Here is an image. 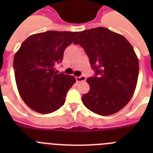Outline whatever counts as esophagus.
<instances>
[{
	"label": "esophagus",
	"instance_id": "esophagus-1",
	"mask_svg": "<svg viewBox=\"0 0 153 153\" xmlns=\"http://www.w3.org/2000/svg\"><path fill=\"white\" fill-rule=\"evenodd\" d=\"M76 79L77 82H83V81L86 80V76H80L76 77Z\"/></svg>",
	"mask_w": 153,
	"mask_h": 153
}]
</instances>
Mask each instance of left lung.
<instances>
[{"instance_id": "8db88e82", "label": "left lung", "mask_w": 153, "mask_h": 153, "mask_svg": "<svg viewBox=\"0 0 153 153\" xmlns=\"http://www.w3.org/2000/svg\"><path fill=\"white\" fill-rule=\"evenodd\" d=\"M74 44L84 49L95 70L86 79L90 90L82 97L84 106L100 116L120 111L133 96L139 76V60L130 43L100 27L79 32Z\"/></svg>"}]
</instances>
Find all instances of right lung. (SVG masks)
<instances>
[{
  "label": "right lung",
  "mask_w": 153,
  "mask_h": 153,
  "mask_svg": "<svg viewBox=\"0 0 153 153\" xmlns=\"http://www.w3.org/2000/svg\"><path fill=\"white\" fill-rule=\"evenodd\" d=\"M78 32L51 30L33 34L21 44L13 58L17 90L34 111L47 114L60 109L67 91L75 83L74 76L59 74L56 65Z\"/></svg>",
  "instance_id": "1"
}]
</instances>
